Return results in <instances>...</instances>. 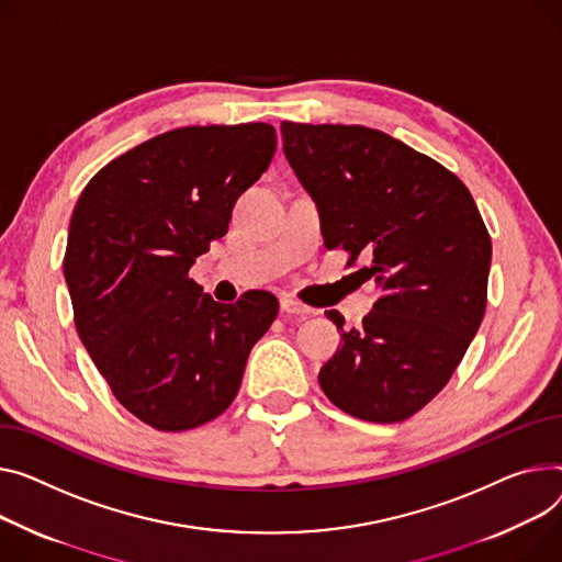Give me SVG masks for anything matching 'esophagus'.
<instances>
[{"mask_svg": "<svg viewBox=\"0 0 562 562\" xmlns=\"http://www.w3.org/2000/svg\"><path fill=\"white\" fill-rule=\"evenodd\" d=\"M280 307H282V312H284V314L295 316V318H307V316L312 314V307H307V305H303V303L293 301V297H282V301H280Z\"/></svg>", "mask_w": 562, "mask_h": 562, "instance_id": "1", "label": "esophagus"}]
</instances>
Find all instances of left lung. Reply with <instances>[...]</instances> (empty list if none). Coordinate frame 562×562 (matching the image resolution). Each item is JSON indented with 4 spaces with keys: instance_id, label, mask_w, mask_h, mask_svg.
I'll list each match as a JSON object with an SVG mask.
<instances>
[{
    "instance_id": "1",
    "label": "left lung",
    "mask_w": 562,
    "mask_h": 562,
    "mask_svg": "<svg viewBox=\"0 0 562 562\" xmlns=\"http://www.w3.org/2000/svg\"><path fill=\"white\" fill-rule=\"evenodd\" d=\"M286 162L321 212L327 248L363 255L382 297L321 368L323 393L368 423L420 411L461 363L483 321L491 235L468 187L404 142L366 126L282 122Z\"/></svg>"
}]
</instances>
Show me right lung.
I'll return each instance as SVG.
<instances>
[{"mask_svg":"<svg viewBox=\"0 0 562 562\" xmlns=\"http://www.w3.org/2000/svg\"><path fill=\"white\" fill-rule=\"evenodd\" d=\"M273 154L271 124L176 128L108 162L71 212L63 273L77 331L112 395L154 429L221 416L278 316L269 291L221 305L190 278Z\"/></svg>","mask_w":562,"mask_h":562,"instance_id":"1","label":"right lung"}]
</instances>
